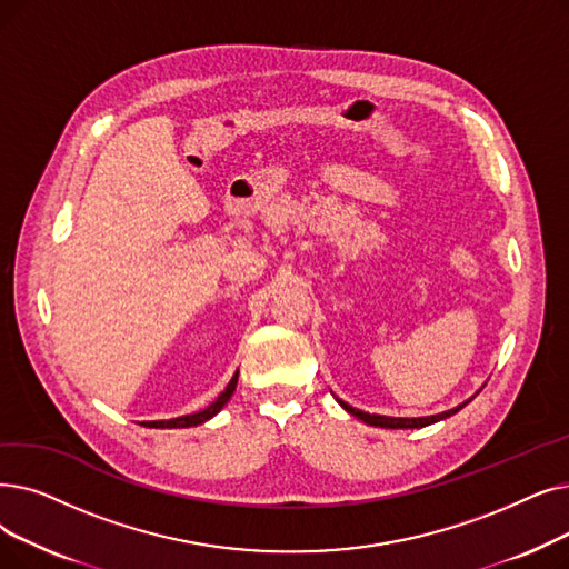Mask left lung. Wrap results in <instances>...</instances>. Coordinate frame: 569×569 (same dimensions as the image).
<instances>
[{
	"instance_id": "1",
	"label": "left lung",
	"mask_w": 569,
	"mask_h": 569,
	"mask_svg": "<svg viewBox=\"0 0 569 569\" xmlns=\"http://www.w3.org/2000/svg\"><path fill=\"white\" fill-rule=\"evenodd\" d=\"M479 390H481V388H479ZM479 390H477V392H479ZM472 400H475V398H469V400H465L462 405H458V407H453V409H449V411L435 413V416H421V418H395V416H381V413H367V411H360V409H356V407H351V405H346L343 400H339V398H337V402L341 405V409H346V411H349L351 416L360 418L362 423H367V426H375V428H386V430H405V428H426V426H432V423H437V421H443V418H449V416L458 413L465 405H469Z\"/></svg>"
}]
</instances>
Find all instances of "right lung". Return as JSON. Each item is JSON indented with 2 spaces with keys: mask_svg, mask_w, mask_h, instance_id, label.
<instances>
[{
  "mask_svg": "<svg viewBox=\"0 0 569 569\" xmlns=\"http://www.w3.org/2000/svg\"><path fill=\"white\" fill-rule=\"evenodd\" d=\"M237 379H239V372L230 379L228 388L218 395V400H213V402H211L207 409H202V411L188 413V416H179V418H169V421H143L141 426H146V428H192V426H202V423H207L209 418H213L220 409H223V407L230 402L232 392H234V388H237Z\"/></svg>",
  "mask_w": 569,
  "mask_h": 569,
  "instance_id": "1",
  "label": "right lung"
}]
</instances>
